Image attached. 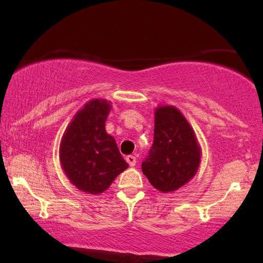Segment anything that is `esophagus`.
Listing matches in <instances>:
<instances>
[{"label": "esophagus", "mask_w": 263, "mask_h": 263, "mask_svg": "<svg viewBox=\"0 0 263 263\" xmlns=\"http://www.w3.org/2000/svg\"><path fill=\"white\" fill-rule=\"evenodd\" d=\"M125 160H127V163L130 165V166H135L136 165V156L135 154H132V156H128L127 158H125Z\"/></svg>", "instance_id": "esophagus-1"}]
</instances>
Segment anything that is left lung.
<instances>
[{
  "mask_svg": "<svg viewBox=\"0 0 263 263\" xmlns=\"http://www.w3.org/2000/svg\"><path fill=\"white\" fill-rule=\"evenodd\" d=\"M201 161L195 132L177 107L160 105L154 112V140L142 161L143 175L161 193L175 192L194 178Z\"/></svg>",
  "mask_w": 263,
  "mask_h": 263,
  "instance_id": "1",
  "label": "left lung"
}]
</instances>
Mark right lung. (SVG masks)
Instances as JSON below:
<instances>
[{
	"label": "right lung",
	"instance_id": "add662e5",
	"mask_svg": "<svg viewBox=\"0 0 263 263\" xmlns=\"http://www.w3.org/2000/svg\"><path fill=\"white\" fill-rule=\"evenodd\" d=\"M111 103L92 99L86 103L64 132L60 163L64 174L81 192L98 195L105 192L128 167L117 143L105 130Z\"/></svg>",
	"mask_w": 263,
	"mask_h": 263
}]
</instances>
